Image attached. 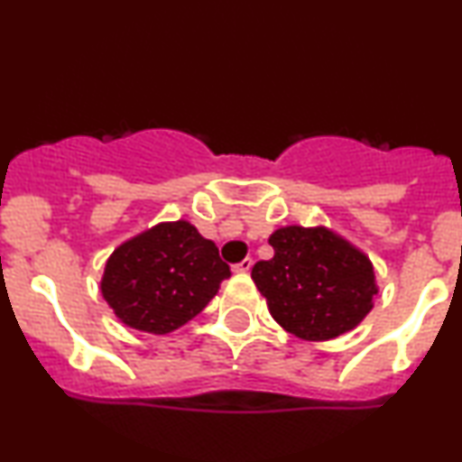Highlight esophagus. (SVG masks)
Here are the masks:
<instances>
[{"label": "esophagus", "mask_w": 462, "mask_h": 462, "mask_svg": "<svg viewBox=\"0 0 462 462\" xmlns=\"http://www.w3.org/2000/svg\"><path fill=\"white\" fill-rule=\"evenodd\" d=\"M252 264H254V260L252 258H245V260H241V263H238V264L232 266V269H235L236 273H247V271L252 269Z\"/></svg>", "instance_id": "obj_1"}]
</instances>
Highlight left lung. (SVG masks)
<instances>
[{
  "instance_id": "left-lung-1",
  "label": "left lung",
  "mask_w": 462,
  "mask_h": 462,
  "mask_svg": "<svg viewBox=\"0 0 462 462\" xmlns=\"http://www.w3.org/2000/svg\"><path fill=\"white\" fill-rule=\"evenodd\" d=\"M273 258L254 264L252 280L269 312L303 340H331L372 310L374 269L359 249L325 227L288 226L269 238Z\"/></svg>"
}]
</instances>
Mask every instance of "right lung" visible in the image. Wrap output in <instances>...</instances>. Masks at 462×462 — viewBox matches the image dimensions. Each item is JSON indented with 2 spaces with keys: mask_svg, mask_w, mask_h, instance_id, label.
<instances>
[{
  "mask_svg": "<svg viewBox=\"0 0 462 462\" xmlns=\"http://www.w3.org/2000/svg\"><path fill=\"white\" fill-rule=\"evenodd\" d=\"M227 277L215 243L189 221H174L116 249L101 291L125 325L163 336L202 312Z\"/></svg>",
  "mask_w": 462,
  "mask_h": 462,
  "instance_id": "right-lung-1",
  "label": "right lung"
}]
</instances>
